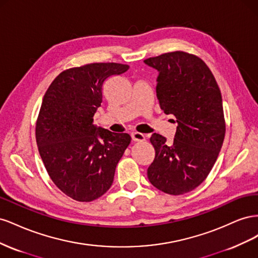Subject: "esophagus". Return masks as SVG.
<instances>
[{"instance_id":"obj_1","label":"esophagus","mask_w":258,"mask_h":258,"mask_svg":"<svg viewBox=\"0 0 258 258\" xmlns=\"http://www.w3.org/2000/svg\"><path fill=\"white\" fill-rule=\"evenodd\" d=\"M131 140L134 142H143L145 141V136L143 134H140V132H132Z\"/></svg>"}]
</instances>
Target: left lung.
Masks as SVG:
<instances>
[{
    "mask_svg": "<svg viewBox=\"0 0 258 258\" xmlns=\"http://www.w3.org/2000/svg\"><path fill=\"white\" fill-rule=\"evenodd\" d=\"M158 72L156 93L161 110L176 118L172 143L154 134L155 159L147 169L150 182L169 195L198 187L212 170L225 137L221 90L200 58L173 51L144 60Z\"/></svg>",
    "mask_w": 258,
    "mask_h": 258,
    "instance_id": "1",
    "label": "left lung"
}]
</instances>
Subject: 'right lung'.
Instances as JSON below:
<instances>
[{"instance_id": "right-lung-1", "label": "right lung", "mask_w": 258, "mask_h": 258, "mask_svg": "<svg viewBox=\"0 0 258 258\" xmlns=\"http://www.w3.org/2000/svg\"><path fill=\"white\" fill-rule=\"evenodd\" d=\"M129 67L90 63L66 70L46 91L36 122V143L45 168L67 196L89 202L112 186L117 163L131 138L93 124L106 80Z\"/></svg>"}]
</instances>
